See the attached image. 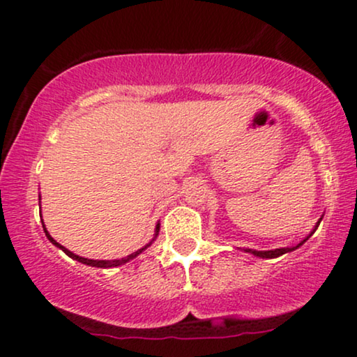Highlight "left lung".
<instances>
[{
  "mask_svg": "<svg viewBox=\"0 0 357 357\" xmlns=\"http://www.w3.org/2000/svg\"><path fill=\"white\" fill-rule=\"evenodd\" d=\"M321 220H323V218H321ZM321 220L317 221V225L314 226V229L311 231V234L306 236V238H304L301 243L296 244V246H293V248H279V249H273V251H256V249H244V251H246V252H251V255H255V256H257V257H266V259H273V257H279V256L286 255V252H291V251H294V249H298L299 246H303V244L306 243L307 239L311 238L312 234H314V231L317 229V226H319Z\"/></svg>",
  "mask_w": 357,
  "mask_h": 357,
  "instance_id": "obj_1",
  "label": "left lung"
}]
</instances>
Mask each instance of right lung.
Segmentation results:
<instances>
[{
  "label": "right lung",
  "mask_w": 357,
  "mask_h": 357,
  "mask_svg": "<svg viewBox=\"0 0 357 357\" xmlns=\"http://www.w3.org/2000/svg\"><path fill=\"white\" fill-rule=\"evenodd\" d=\"M40 216H41V214H40ZM41 222H43V221H41ZM43 229H45V233H46V238H48L50 241L53 243L56 248L63 249V251L66 252V255L70 256L71 259H75V261H79V263H83V264H88V266H94V268H116V266H121V264H124V263H128V261L135 259V257H136L137 255H141V252H143L146 248H149V246H151V243L154 241V239H156L158 233H160V222H158V225H156V233H154V239H153L151 243H148V244H146L144 248L137 249L136 252H132V255H130V256H126V257H121V259H113V261H102V259H88V257H81V256H78V255H75V252H71L70 249H66V248H64V246H61V244H59V243H56L54 239L51 238L50 233H48V229H46V227H45V222H43Z\"/></svg>",
  "instance_id": "1"
}]
</instances>
